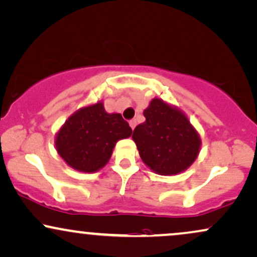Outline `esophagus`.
<instances>
[{"label":"esophagus","mask_w":257,"mask_h":257,"mask_svg":"<svg viewBox=\"0 0 257 257\" xmlns=\"http://www.w3.org/2000/svg\"><path fill=\"white\" fill-rule=\"evenodd\" d=\"M129 124H131L132 129H134V128H135V125H137V119H132L131 122H129Z\"/></svg>","instance_id":"1"}]
</instances>
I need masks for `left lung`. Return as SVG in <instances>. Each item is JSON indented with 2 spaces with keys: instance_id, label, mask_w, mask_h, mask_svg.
I'll use <instances>...</instances> for the list:
<instances>
[{
  "instance_id": "1",
  "label": "left lung",
  "mask_w": 257,
  "mask_h": 257,
  "mask_svg": "<svg viewBox=\"0 0 257 257\" xmlns=\"http://www.w3.org/2000/svg\"><path fill=\"white\" fill-rule=\"evenodd\" d=\"M146 120L133 132L140 157L159 175H176L196 159L201 140L183 112L153 99L144 111Z\"/></svg>"
}]
</instances>
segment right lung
I'll return each mask as SVG.
<instances>
[{"label":"right lung","mask_w":257,"mask_h":257,"mask_svg":"<svg viewBox=\"0 0 257 257\" xmlns=\"http://www.w3.org/2000/svg\"><path fill=\"white\" fill-rule=\"evenodd\" d=\"M132 128L119 113H107L103 103L73 113L57 133L62 159L81 172H94L109 162L116 142L129 138Z\"/></svg>","instance_id":"1"}]
</instances>
